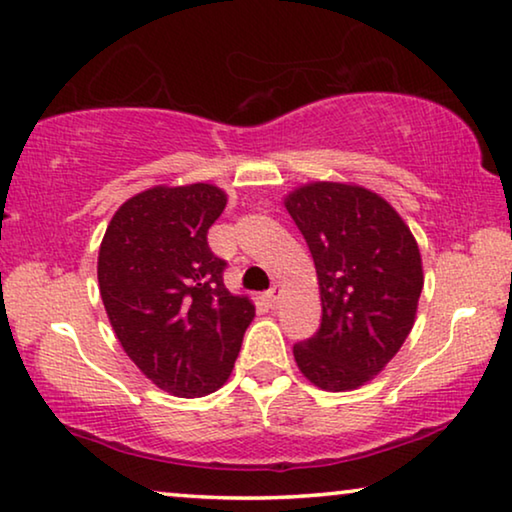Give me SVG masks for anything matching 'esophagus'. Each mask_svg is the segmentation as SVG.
Here are the masks:
<instances>
[{"mask_svg": "<svg viewBox=\"0 0 512 512\" xmlns=\"http://www.w3.org/2000/svg\"><path fill=\"white\" fill-rule=\"evenodd\" d=\"M264 299L269 301L271 308H276V303H278V299H280V287H278V285H273V287L269 289V292H266Z\"/></svg>", "mask_w": 512, "mask_h": 512, "instance_id": "esophagus-1", "label": "esophagus"}]
</instances>
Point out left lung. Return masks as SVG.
Segmentation results:
<instances>
[{
  "label": "left lung",
  "instance_id": "1",
  "mask_svg": "<svg viewBox=\"0 0 512 512\" xmlns=\"http://www.w3.org/2000/svg\"><path fill=\"white\" fill-rule=\"evenodd\" d=\"M285 207L322 294V324L294 345L296 365L324 391H352L398 354L414 326L423 289L416 239L391 204L361 186L310 183Z\"/></svg>",
  "mask_w": 512,
  "mask_h": 512
}]
</instances>
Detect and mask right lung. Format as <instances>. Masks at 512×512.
<instances>
[{
	"label": "right lung",
	"mask_w": 512,
	"mask_h": 512,
	"mask_svg": "<svg viewBox=\"0 0 512 512\" xmlns=\"http://www.w3.org/2000/svg\"><path fill=\"white\" fill-rule=\"evenodd\" d=\"M227 204L209 183L156 186L114 213L98 285L131 361L177 398H202L230 377L255 305L227 292L225 259L207 234Z\"/></svg>",
	"instance_id": "add662e5"
}]
</instances>
